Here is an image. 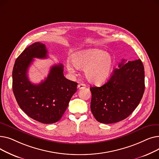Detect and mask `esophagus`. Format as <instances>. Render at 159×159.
Segmentation results:
<instances>
[{"mask_svg":"<svg viewBox=\"0 0 159 159\" xmlns=\"http://www.w3.org/2000/svg\"><path fill=\"white\" fill-rule=\"evenodd\" d=\"M86 84H82V83H80V84H78V86H77V88L79 89H83V88H86Z\"/></svg>","mask_w":159,"mask_h":159,"instance_id":"34e87169","label":"esophagus"}]
</instances>
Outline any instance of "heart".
Here are the masks:
<instances>
[{
	"label": "heart",
	"mask_w": 159,
	"mask_h": 159,
	"mask_svg": "<svg viewBox=\"0 0 159 159\" xmlns=\"http://www.w3.org/2000/svg\"><path fill=\"white\" fill-rule=\"evenodd\" d=\"M71 62L73 65L70 61L66 63L67 70L70 73H75V68L84 69L86 79L95 84H101L109 79L115 66L112 56L97 49L76 52L71 56Z\"/></svg>",
	"instance_id": "1"
}]
</instances>
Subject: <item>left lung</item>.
Segmentation results:
<instances>
[{"label":"left lung","instance_id":"1","mask_svg":"<svg viewBox=\"0 0 159 159\" xmlns=\"http://www.w3.org/2000/svg\"><path fill=\"white\" fill-rule=\"evenodd\" d=\"M144 89V68L140 59H123L106 84L90 88L91 112L99 122L121 121L135 110Z\"/></svg>","mask_w":159,"mask_h":159}]
</instances>
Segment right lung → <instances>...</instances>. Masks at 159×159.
Segmentation results:
<instances>
[{
  "mask_svg": "<svg viewBox=\"0 0 159 159\" xmlns=\"http://www.w3.org/2000/svg\"><path fill=\"white\" fill-rule=\"evenodd\" d=\"M48 50L40 43L26 48L16 58L13 69V91L21 110L30 118L43 124L59 120L77 90V83L67 79L63 65L53 66L48 77L39 84L29 80L27 71L33 58H46Z\"/></svg>",
  "mask_w": 159,
  "mask_h": 159,
  "instance_id": "add662e5",
  "label": "right lung"
}]
</instances>
